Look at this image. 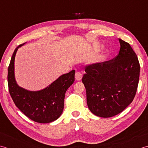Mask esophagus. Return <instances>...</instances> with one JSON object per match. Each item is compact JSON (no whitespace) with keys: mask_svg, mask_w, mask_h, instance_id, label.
Listing matches in <instances>:
<instances>
[{"mask_svg":"<svg viewBox=\"0 0 148 148\" xmlns=\"http://www.w3.org/2000/svg\"><path fill=\"white\" fill-rule=\"evenodd\" d=\"M75 79H76V80L80 81V80H81V79H82V74L79 71H77L76 73H75Z\"/></svg>","mask_w":148,"mask_h":148,"instance_id":"1","label":"esophagus"}]
</instances>
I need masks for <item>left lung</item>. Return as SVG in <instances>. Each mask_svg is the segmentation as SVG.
Listing matches in <instances>:
<instances>
[{"instance_id":"1","label":"left lung","mask_w":148,"mask_h":148,"mask_svg":"<svg viewBox=\"0 0 148 148\" xmlns=\"http://www.w3.org/2000/svg\"><path fill=\"white\" fill-rule=\"evenodd\" d=\"M118 55L110 61L86 66L82 82L90 111L101 117L123 112L136 94L140 64L129 43L119 39Z\"/></svg>"}]
</instances>
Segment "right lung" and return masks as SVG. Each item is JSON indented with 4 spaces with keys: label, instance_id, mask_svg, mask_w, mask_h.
<instances>
[{
    "label": "right lung",
    "instance_id": "1",
    "mask_svg": "<svg viewBox=\"0 0 148 148\" xmlns=\"http://www.w3.org/2000/svg\"><path fill=\"white\" fill-rule=\"evenodd\" d=\"M25 44V43H24ZM16 48L8 67L9 91L16 106L29 119L40 123H49L61 116L64 109L65 93L75 81V70L61 75L45 88L29 91L17 84L14 75Z\"/></svg>",
    "mask_w": 148,
    "mask_h": 148
}]
</instances>
